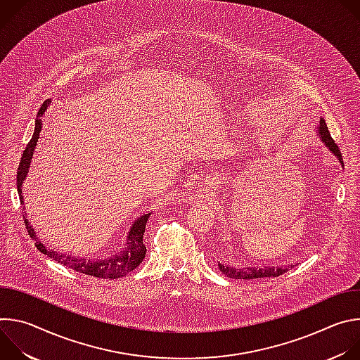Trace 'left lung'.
<instances>
[{"mask_svg": "<svg viewBox=\"0 0 360 360\" xmlns=\"http://www.w3.org/2000/svg\"><path fill=\"white\" fill-rule=\"evenodd\" d=\"M318 135L321 136L322 142L329 148V150L333 153V155L339 160L340 164H343L342 160V153L339 150V146L335 143L333 138L330 136V132L326 127V122L323 118H321L319 121V129H318ZM221 272L232 279H256V278H276L285 272L289 271V268L292 269L296 265H289V266H264V268H253V266H245V268H232L228 265H222L218 264Z\"/></svg>", "mask_w": 360, "mask_h": 360, "instance_id": "1", "label": "left lung"}]
</instances>
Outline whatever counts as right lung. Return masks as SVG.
Instances as JSON below:
<instances>
[{"label": "right lung", "mask_w": 360, "mask_h": 360, "mask_svg": "<svg viewBox=\"0 0 360 360\" xmlns=\"http://www.w3.org/2000/svg\"><path fill=\"white\" fill-rule=\"evenodd\" d=\"M49 104V101L44 102L42 107L39 108L38 117L35 120V129H34V135L31 138V141L28 142L27 148L22 152L21 157V162L17 171V188H18V193H20V200L24 205V198H22V182L28 174V168L32 160V153L35 150L38 138H39V132H41V117L42 114L46 111V105ZM25 214V212H24ZM149 214H145L142 217H139L134 225L129 229V233L127 236V243L125 248L121 249L120 252L114 253L110 256V258L105 259H84V258H74V256L65 255V253H58L54 249H48L45 248L44 243H41V240L38 239L34 228L31 226V224L28 222V219L24 217V222L28 231V235L35 240V246L37 249L46 255L48 258H51L53 261H57L58 264H63L67 268H71L77 272L94 276V278H101V279H118L125 276L127 274H129L131 271H134L136 266H139V264L143 261L145 253H146V248L143 245V232H145V225L148 222Z\"/></svg>", "instance_id": "1"}]
</instances>
